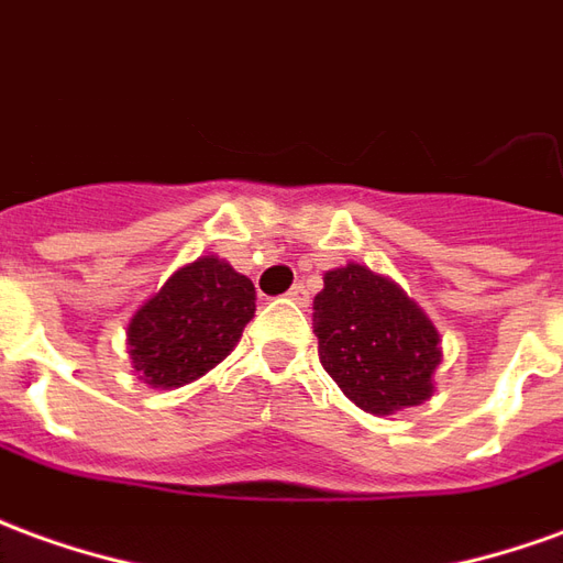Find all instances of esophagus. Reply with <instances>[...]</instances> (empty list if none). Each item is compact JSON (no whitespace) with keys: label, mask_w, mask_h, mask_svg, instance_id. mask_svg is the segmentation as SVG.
Returning a JSON list of instances; mask_svg holds the SVG:
<instances>
[{"label":"esophagus","mask_w":563,"mask_h":563,"mask_svg":"<svg viewBox=\"0 0 563 563\" xmlns=\"http://www.w3.org/2000/svg\"><path fill=\"white\" fill-rule=\"evenodd\" d=\"M289 301H295V305H301V308H308L310 305V292L305 283H295L292 289H289Z\"/></svg>","instance_id":"obj_1"}]
</instances>
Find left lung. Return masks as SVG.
<instances>
[{"label": "left lung", "instance_id": "1", "mask_svg": "<svg viewBox=\"0 0 563 563\" xmlns=\"http://www.w3.org/2000/svg\"><path fill=\"white\" fill-rule=\"evenodd\" d=\"M313 335L322 368L368 415H396L432 396L442 338L390 277L353 262L325 271Z\"/></svg>", "mask_w": 563, "mask_h": 563}]
</instances>
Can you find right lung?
<instances>
[{"mask_svg": "<svg viewBox=\"0 0 563 563\" xmlns=\"http://www.w3.org/2000/svg\"><path fill=\"white\" fill-rule=\"evenodd\" d=\"M255 313V286L222 262L200 255L133 313L128 353L148 387L173 390L225 360Z\"/></svg>", "mask_w": 563, "mask_h": 563, "instance_id": "obj_1", "label": "right lung"}]
</instances>
